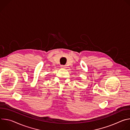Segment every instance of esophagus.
Listing matches in <instances>:
<instances>
[{"label": "esophagus", "instance_id": "obj_1", "mask_svg": "<svg viewBox=\"0 0 130 130\" xmlns=\"http://www.w3.org/2000/svg\"><path fill=\"white\" fill-rule=\"evenodd\" d=\"M61 67L62 68H66V66L65 65H61Z\"/></svg>", "mask_w": 130, "mask_h": 130}]
</instances>
